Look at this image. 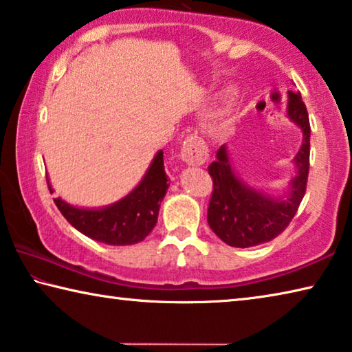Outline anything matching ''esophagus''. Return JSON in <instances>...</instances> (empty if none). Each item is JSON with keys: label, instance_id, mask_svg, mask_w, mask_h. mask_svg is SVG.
Returning a JSON list of instances; mask_svg holds the SVG:
<instances>
[{"label": "esophagus", "instance_id": "1", "mask_svg": "<svg viewBox=\"0 0 352 352\" xmlns=\"http://www.w3.org/2000/svg\"><path fill=\"white\" fill-rule=\"evenodd\" d=\"M208 158V147L197 135H189L182 146V160L189 166H201Z\"/></svg>", "mask_w": 352, "mask_h": 352}]
</instances>
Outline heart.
<instances>
[{
    "label": "heart",
    "instance_id": "1",
    "mask_svg": "<svg viewBox=\"0 0 352 352\" xmlns=\"http://www.w3.org/2000/svg\"><path fill=\"white\" fill-rule=\"evenodd\" d=\"M226 96H231V94H226Z\"/></svg>",
    "mask_w": 352,
    "mask_h": 352
}]
</instances>
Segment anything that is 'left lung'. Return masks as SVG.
<instances>
[{"label": "left lung", "mask_w": 352, "mask_h": 352, "mask_svg": "<svg viewBox=\"0 0 352 352\" xmlns=\"http://www.w3.org/2000/svg\"><path fill=\"white\" fill-rule=\"evenodd\" d=\"M287 116L302 130V144L295 155L296 174L284 197H272L247 186L231 168L226 146H220L208 172L212 178V195L208 206V223L230 247L248 248L275 239L287 228L306 192L311 155V124L301 94L289 91Z\"/></svg>", "instance_id": "8db88e82"}]
</instances>
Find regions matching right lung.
Masks as SVG:
<instances>
[{
    "label": "right lung",
    "mask_w": 352,
    "mask_h": 352,
    "mask_svg": "<svg viewBox=\"0 0 352 352\" xmlns=\"http://www.w3.org/2000/svg\"><path fill=\"white\" fill-rule=\"evenodd\" d=\"M47 188L54 192L50 180ZM168 188L163 152L160 151L138 186L116 204L98 210L76 208L60 197L54 199V204L63 217L90 239L107 245H133L144 241L157 225L160 204Z\"/></svg>",
    "instance_id": "right-lung-1"
}]
</instances>
